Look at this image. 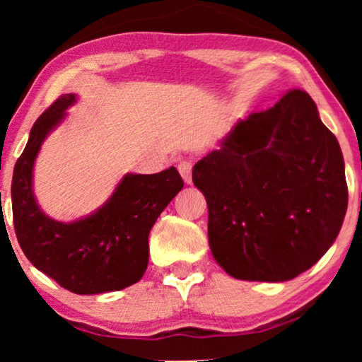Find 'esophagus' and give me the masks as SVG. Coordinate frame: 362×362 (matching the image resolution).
<instances>
[{"label": "esophagus", "instance_id": "34e87169", "mask_svg": "<svg viewBox=\"0 0 362 362\" xmlns=\"http://www.w3.org/2000/svg\"><path fill=\"white\" fill-rule=\"evenodd\" d=\"M177 171H180V175L182 176V180H185L186 185H191L192 182V163L191 161H181L180 165H177Z\"/></svg>", "mask_w": 362, "mask_h": 362}]
</instances>
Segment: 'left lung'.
I'll use <instances>...</instances> for the list:
<instances>
[{
    "label": "left lung",
    "mask_w": 362,
    "mask_h": 362,
    "mask_svg": "<svg viewBox=\"0 0 362 362\" xmlns=\"http://www.w3.org/2000/svg\"><path fill=\"white\" fill-rule=\"evenodd\" d=\"M192 168L212 257L234 279L286 281L313 267L348 209L344 160L313 98L290 90L239 120Z\"/></svg>",
    "instance_id": "left-lung-1"
}]
</instances>
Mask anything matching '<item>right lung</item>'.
I'll list each match as a JSON object with an SVG mask.
<instances>
[{
    "label": "right lung",
    "mask_w": 362,
    "mask_h": 362,
    "mask_svg": "<svg viewBox=\"0 0 362 362\" xmlns=\"http://www.w3.org/2000/svg\"><path fill=\"white\" fill-rule=\"evenodd\" d=\"M76 102V93L61 95L33 125L14 165L13 221L19 245L37 270L72 293L97 295L140 281L148 267L151 227L185 182L175 166L156 175L127 173L90 214L72 222L49 217L34 196V165L44 140Z\"/></svg>",
    "instance_id": "right-lung-1"
}]
</instances>
